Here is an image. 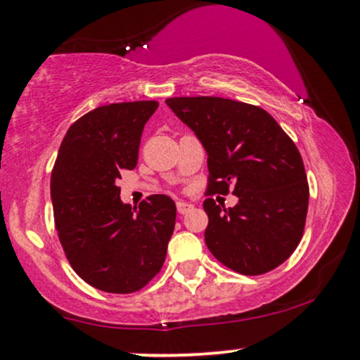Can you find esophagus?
<instances>
[{"label": "esophagus", "instance_id": "esophagus-1", "mask_svg": "<svg viewBox=\"0 0 360 360\" xmlns=\"http://www.w3.org/2000/svg\"><path fill=\"white\" fill-rule=\"evenodd\" d=\"M176 208H178V212H179L181 214H184V213H187V212H191L192 208H194V205H192L191 202L178 200V202H176Z\"/></svg>", "mask_w": 360, "mask_h": 360}]
</instances>
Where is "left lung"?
Here are the masks:
<instances>
[{"label":"left lung","instance_id":"8db88e82","mask_svg":"<svg viewBox=\"0 0 360 360\" xmlns=\"http://www.w3.org/2000/svg\"><path fill=\"white\" fill-rule=\"evenodd\" d=\"M166 105L207 150V248L240 275L275 270L296 250L307 218L309 182L296 143L260 106L221 96H174ZM231 186L236 207L217 206L211 195Z\"/></svg>","mask_w":360,"mask_h":360}]
</instances>
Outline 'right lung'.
<instances>
[{
    "instance_id": "add662e5",
    "label": "right lung",
    "mask_w": 360,
    "mask_h": 360,
    "mask_svg": "<svg viewBox=\"0 0 360 360\" xmlns=\"http://www.w3.org/2000/svg\"><path fill=\"white\" fill-rule=\"evenodd\" d=\"M158 101L98 106L64 136L51 173L58 238L72 270L100 291L129 294L162 270L176 205L150 195L137 212L120 198L122 169L137 165L146 122Z\"/></svg>"
}]
</instances>
